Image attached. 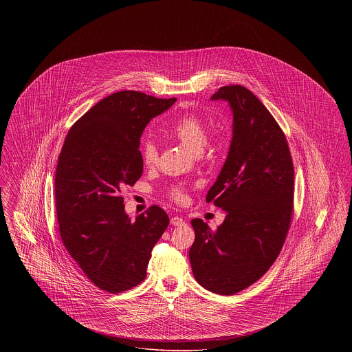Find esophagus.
<instances>
[{
  "mask_svg": "<svg viewBox=\"0 0 352 352\" xmlns=\"http://www.w3.org/2000/svg\"><path fill=\"white\" fill-rule=\"evenodd\" d=\"M170 223L171 226H175V227H179V226H184V220L179 217H174V218L170 219Z\"/></svg>",
  "mask_w": 352,
  "mask_h": 352,
  "instance_id": "34e87169",
  "label": "esophagus"
}]
</instances>
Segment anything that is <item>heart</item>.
<instances>
[{"label":"heart","instance_id":"heart-1","mask_svg":"<svg viewBox=\"0 0 352 352\" xmlns=\"http://www.w3.org/2000/svg\"><path fill=\"white\" fill-rule=\"evenodd\" d=\"M173 134L186 149H188L194 154H199L207 142L206 125L203 124L201 118L195 115H186L184 118H179L173 126ZM141 155L145 165H155L158 160V149L155 144L151 141L145 142L141 149ZM170 195L175 201H184V190L181 187H174L170 191Z\"/></svg>","mask_w":352,"mask_h":352}]
</instances>
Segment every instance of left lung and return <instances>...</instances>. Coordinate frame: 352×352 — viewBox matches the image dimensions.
Returning <instances> with one entry per match:
<instances>
[{"label": "left lung", "instance_id": "8db88e82", "mask_svg": "<svg viewBox=\"0 0 352 352\" xmlns=\"http://www.w3.org/2000/svg\"><path fill=\"white\" fill-rule=\"evenodd\" d=\"M234 116L226 162L207 201L227 212L217 231L192 219L190 263L210 292L232 296L254 284L283 250L293 214L294 168L281 128L265 105L241 85L219 88Z\"/></svg>", "mask_w": 352, "mask_h": 352}]
</instances>
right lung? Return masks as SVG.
I'll return each mask as SVG.
<instances>
[{"label":"right lung","instance_id":"right-lung-1","mask_svg":"<svg viewBox=\"0 0 352 352\" xmlns=\"http://www.w3.org/2000/svg\"><path fill=\"white\" fill-rule=\"evenodd\" d=\"M137 91L107 96L68 131L55 173L59 232L84 274L105 292L121 293L146 277L151 250L168 228L153 206L135 220L120 195L142 175L140 138L151 118L175 102Z\"/></svg>","mask_w":352,"mask_h":352}]
</instances>
